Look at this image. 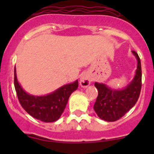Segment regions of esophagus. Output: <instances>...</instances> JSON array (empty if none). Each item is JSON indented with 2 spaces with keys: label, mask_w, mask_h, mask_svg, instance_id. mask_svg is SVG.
Here are the masks:
<instances>
[{
  "label": "esophagus",
  "mask_w": 154,
  "mask_h": 154,
  "mask_svg": "<svg viewBox=\"0 0 154 154\" xmlns=\"http://www.w3.org/2000/svg\"><path fill=\"white\" fill-rule=\"evenodd\" d=\"M91 83V80H90L89 76L86 73H83L81 74L80 78V86L83 88H86L88 87Z\"/></svg>",
  "instance_id": "34e87169"
}]
</instances>
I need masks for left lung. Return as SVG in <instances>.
<instances>
[{
  "instance_id": "8db88e82",
  "label": "left lung",
  "mask_w": 154,
  "mask_h": 154,
  "mask_svg": "<svg viewBox=\"0 0 154 154\" xmlns=\"http://www.w3.org/2000/svg\"><path fill=\"white\" fill-rule=\"evenodd\" d=\"M137 60V67L133 80L121 89H115L102 83L95 82L98 96L94 109L98 117L106 122L119 120L134 106L139 99L142 88V68L137 53L132 51Z\"/></svg>"
}]
</instances>
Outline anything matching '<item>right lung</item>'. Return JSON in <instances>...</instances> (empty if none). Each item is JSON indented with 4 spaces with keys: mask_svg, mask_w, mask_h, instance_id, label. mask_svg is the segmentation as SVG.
Here are the masks:
<instances>
[{
    "mask_svg": "<svg viewBox=\"0 0 154 154\" xmlns=\"http://www.w3.org/2000/svg\"><path fill=\"white\" fill-rule=\"evenodd\" d=\"M14 72L15 88L21 106L32 117L43 122L58 120L66 108L70 95L78 87L77 80L45 95H32L24 91L18 83L15 67Z\"/></svg>",
    "mask_w": 154,
    "mask_h": 154,
    "instance_id": "obj_1",
    "label": "right lung"
}]
</instances>
